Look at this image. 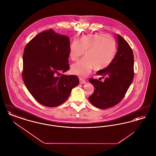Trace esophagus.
Returning <instances> with one entry per match:
<instances>
[{
  "mask_svg": "<svg viewBox=\"0 0 156 156\" xmlns=\"http://www.w3.org/2000/svg\"><path fill=\"white\" fill-rule=\"evenodd\" d=\"M80 82L81 84H82V83L84 84V83H86V81L83 79H81V78H80Z\"/></svg>",
  "mask_w": 156,
  "mask_h": 156,
  "instance_id": "34e87169",
  "label": "esophagus"
}]
</instances>
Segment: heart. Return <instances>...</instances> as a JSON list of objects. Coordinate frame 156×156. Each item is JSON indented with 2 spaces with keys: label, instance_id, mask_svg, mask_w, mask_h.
<instances>
[{
  "label": "heart",
  "instance_id": "b5f03b06",
  "mask_svg": "<svg viewBox=\"0 0 156 156\" xmlns=\"http://www.w3.org/2000/svg\"><path fill=\"white\" fill-rule=\"evenodd\" d=\"M116 47L115 40L102 33L84 35L79 41H73L69 49L71 59L76 61L83 55L84 51L85 57L72 65V73L84 78L94 68L97 70L104 69L113 58Z\"/></svg>",
  "mask_w": 156,
  "mask_h": 156
}]
</instances>
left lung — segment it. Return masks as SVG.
I'll list each match as a JSON object with an SVG mask.
<instances>
[{
    "mask_svg": "<svg viewBox=\"0 0 156 156\" xmlns=\"http://www.w3.org/2000/svg\"><path fill=\"white\" fill-rule=\"evenodd\" d=\"M117 51L106 68L97 72L105 78L104 82L90 78L94 92L89 97L90 102L99 109L111 108L125 97L134 78V56L126 40L117 34Z\"/></svg>",
    "mask_w": 156,
    "mask_h": 156,
    "instance_id": "1",
    "label": "left lung"
}]
</instances>
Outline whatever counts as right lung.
<instances>
[{"mask_svg": "<svg viewBox=\"0 0 156 156\" xmlns=\"http://www.w3.org/2000/svg\"><path fill=\"white\" fill-rule=\"evenodd\" d=\"M69 38L52 29L37 34L24 48L23 80L34 98L45 106L63 104L80 81L75 75L62 74L69 69Z\"/></svg>", "mask_w": 156, "mask_h": 156, "instance_id": "right-lung-1", "label": "right lung"}]
</instances>
